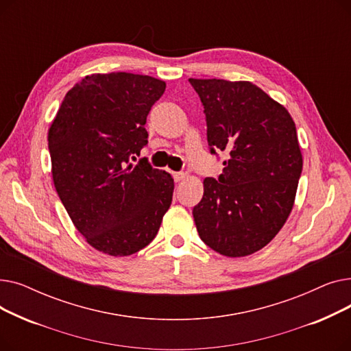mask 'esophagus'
<instances>
[{
	"label": "esophagus",
	"instance_id": "obj_1",
	"mask_svg": "<svg viewBox=\"0 0 351 351\" xmlns=\"http://www.w3.org/2000/svg\"><path fill=\"white\" fill-rule=\"evenodd\" d=\"M186 178V173H183V172H173V179L176 180V182H180V180H183Z\"/></svg>",
	"mask_w": 351,
	"mask_h": 351
}]
</instances>
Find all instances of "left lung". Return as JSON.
Wrapping results in <instances>:
<instances>
[{"label": "left lung", "mask_w": 351, "mask_h": 351, "mask_svg": "<svg viewBox=\"0 0 351 351\" xmlns=\"http://www.w3.org/2000/svg\"><path fill=\"white\" fill-rule=\"evenodd\" d=\"M204 105L210 154L229 159L217 180H204L193 208L202 241L228 257L265 247L293 209L303 158L287 109L247 81L195 80Z\"/></svg>", "instance_id": "left-lung-1"}]
</instances>
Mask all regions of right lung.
<instances>
[{
	"label": "right lung",
	"instance_id": "1",
	"mask_svg": "<svg viewBox=\"0 0 351 351\" xmlns=\"http://www.w3.org/2000/svg\"><path fill=\"white\" fill-rule=\"evenodd\" d=\"M166 84L129 72L92 73L65 95L48 131L55 189L97 250L129 256L149 245L172 204V176L147 160L146 117Z\"/></svg>",
	"mask_w": 351,
	"mask_h": 351
}]
</instances>
